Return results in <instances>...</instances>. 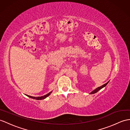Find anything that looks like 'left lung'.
<instances>
[{
	"mask_svg": "<svg viewBox=\"0 0 130 130\" xmlns=\"http://www.w3.org/2000/svg\"><path fill=\"white\" fill-rule=\"evenodd\" d=\"M109 82H109H107L106 83L103 84V85H102V86H100V87H98V88H96L95 89H94V90H93L92 91H91V92H90V94H95V93H97L98 91L100 90V89H102V88H103L104 87H105L106 86V85L107 84H108Z\"/></svg>",
	"mask_w": 130,
	"mask_h": 130,
	"instance_id": "8db88e82",
	"label": "left lung"
}]
</instances>
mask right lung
I'll use <instances>...</instances> for the list:
<instances>
[{
    "mask_svg": "<svg viewBox=\"0 0 130 130\" xmlns=\"http://www.w3.org/2000/svg\"><path fill=\"white\" fill-rule=\"evenodd\" d=\"M52 92V91H51V92H50L49 93L47 94L46 95H45L43 96H37V97H35V96H30V95H27L28 97H29L30 98H32V99H35V100H43V99H46V98L47 97H48L51 94V93Z\"/></svg>",
    "mask_w": 130,
    "mask_h": 130,
    "instance_id": "right-lung-1",
    "label": "right lung"
}]
</instances>
